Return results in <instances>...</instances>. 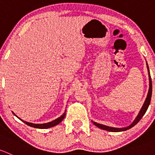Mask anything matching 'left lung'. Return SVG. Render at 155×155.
Instances as JSON below:
<instances>
[{
  "label": "left lung",
  "instance_id": "8db88e82",
  "mask_svg": "<svg viewBox=\"0 0 155 155\" xmlns=\"http://www.w3.org/2000/svg\"><path fill=\"white\" fill-rule=\"evenodd\" d=\"M147 68H148V72H149V93H148L147 97H146V101H145L144 104H143L142 108L141 110H140V113L138 114L137 117H136V119L134 120V121L131 123L129 126L126 127V128H113V127H109V126H106V125H104L102 124H99V123H96V122H93L94 125L96 126L99 127V128L103 130H106V131H112V132H119V131H126V130L129 129V128H132L133 126H134L140 120H141V118L143 117V115L145 114V113L147 110L148 107H149V104H150L151 102V94H152V84H151V76H150V73H149V66L147 64Z\"/></svg>",
  "mask_w": 155,
  "mask_h": 155
}]
</instances>
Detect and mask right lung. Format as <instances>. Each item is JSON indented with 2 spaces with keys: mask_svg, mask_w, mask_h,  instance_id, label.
I'll return each instance as SVG.
<instances>
[{
  "mask_svg": "<svg viewBox=\"0 0 155 155\" xmlns=\"http://www.w3.org/2000/svg\"><path fill=\"white\" fill-rule=\"evenodd\" d=\"M65 114H66V110H65V112L64 114H63L62 115H61V117H58V119H56V120H53V121L50 122V123H45V124H34V123H28V122H26V121H24V120H22L23 122H24V123H26L27 125H30L31 127H33V128H51V127H53L55 126V125H58V123H61V121H62L63 120H64V117H65ZM19 118V117H18ZM20 119V118H19ZM21 120V119H20Z\"/></svg>",
  "mask_w": 155,
  "mask_h": 155,
  "instance_id": "obj_1",
  "label": "right lung"
}]
</instances>
